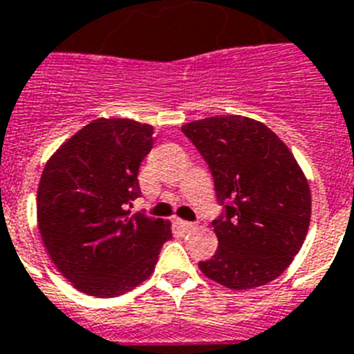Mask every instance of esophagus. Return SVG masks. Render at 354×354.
Here are the masks:
<instances>
[{
  "label": "esophagus",
  "mask_w": 354,
  "mask_h": 354,
  "mask_svg": "<svg viewBox=\"0 0 354 354\" xmlns=\"http://www.w3.org/2000/svg\"><path fill=\"white\" fill-rule=\"evenodd\" d=\"M178 224H180V228L183 232H192L196 228V223H190V221H183V219H178Z\"/></svg>",
  "instance_id": "1"
}]
</instances>
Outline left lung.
Returning <instances> with one entry per match:
<instances>
[{
	"label": "left lung",
	"instance_id": "1",
	"mask_svg": "<svg viewBox=\"0 0 354 354\" xmlns=\"http://www.w3.org/2000/svg\"><path fill=\"white\" fill-rule=\"evenodd\" d=\"M214 176L223 214L212 221L219 248L199 262L205 276L233 288L278 278L299 253L312 198L305 174L278 135L242 115H217L181 126Z\"/></svg>",
	"mask_w": 354,
	"mask_h": 354
}]
</instances>
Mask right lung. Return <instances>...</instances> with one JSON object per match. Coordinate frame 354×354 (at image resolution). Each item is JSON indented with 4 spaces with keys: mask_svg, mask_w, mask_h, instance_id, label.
Segmentation results:
<instances>
[{
    "mask_svg": "<svg viewBox=\"0 0 354 354\" xmlns=\"http://www.w3.org/2000/svg\"><path fill=\"white\" fill-rule=\"evenodd\" d=\"M153 126L96 119L58 147L37 190L39 232L57 269L88 296H121L155 270L171 224L130 214Z\"/></svg>",
    "mask_w": 354,
    "mask_h": 354,
    "instance_id": "obj_1",
    "label": "right lung"
}]
</instances>
